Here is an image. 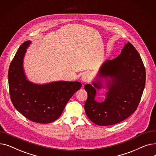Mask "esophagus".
I'll list each match as a JSON object with an SVG mask.
<instances>
[{
	"label": "esophagus",
	"mask_w": 156,
	"mask_h": 156,
	"mask_svg": "<svg viewBox=\"0 0 156 156\" xmlns=\"http://www.w3.org/2000/svg\"><path fill=\"white\" fill-rule=\"evenodd\" d=\"M81 80H82L83 82H88L90 80V76L88 73H85L84 75L81 77Z\"/></svg>",
	"instance_id": "esophagus-1"
}]
</instances>
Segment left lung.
I'll list each match as a JSON object with an SVG mask.
<instances>
[{
  "mask_svg": "<svg viewBox=\"0 0 156 156\" xmlns=\"http://www.w3.org/2000/svg\"><path fill=\"white\" fill-rule=\"evenodd\" d=\"M94 87L85 85L88 97L84 108L88 118L100 126L118 123L128 118L137 109L145 85V68L140 54L130 42L112 60L105 61L100 68ZM105 79L108 88L104 102L95 101L96 88L103 87Z\"/></svg>",
  "mask_w": 156,
  "mask_h": 156,
  "instance_id": "1",
  "label": "left lung"
}]
</instances>
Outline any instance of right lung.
Segmentation results:
<instances>
[{"instance_id": "1", "label": "right lung", "mask_w": 156, "mask_h": 156, "mask_svg": "<svg viewBox=\"0 0 156 156\" xmlns=\"http://www.w3.org/2000/svg\"><path fill=\"white\" fill-rule=\"evenodd\" d=\"M31 42L18 48L8 71L9 94L14 108L29 120L49 123L59 118L71 97L81 88L78 81H59L44 85L27 80L23 60Z\"/></svg>"}]
</instances>
